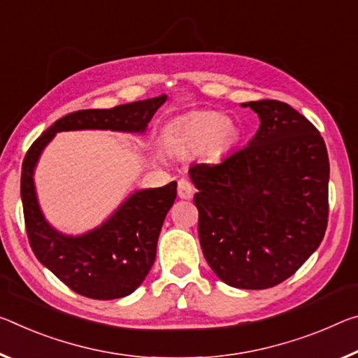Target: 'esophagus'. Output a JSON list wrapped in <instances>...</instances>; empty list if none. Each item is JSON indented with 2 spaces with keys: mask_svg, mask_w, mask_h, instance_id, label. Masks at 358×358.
I'll list each match as a JSON object with an SVG mask.
<instances>
[{
  "mask_svg": "<svg viewBox=\"0 0 358 358\" xmlns=\"http://www.w3.org/2000/svg\"><path fill=\"white\" fill-rule=\"evenodd\" d=\"M192 191H194V188H192L191 181L188 178L178 180V196L181 199H189L192 196Z\"/></svg>",
  "mask_w": 358,
  "mask_h": 358,
  "instance_id": "esophagus-1",
  "label": "esophagus"
}]
</instances>
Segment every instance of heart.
Returning a JSON list of instances; mask_svg holds the SVG:
<instances>
[{"mask_svg": "<svg viewBox=\"0 0 358 358\" xmlns=\"http://www.w3.org/2000/svg\"><path fill=\"white\" fill-rule=\"evenodd\" d=\"M236 137L234 126L218 113H197L170 130L169 145L175 151L192 152L206 148L213 155L228 150Z\"/></svg>", "mask_w": 358, "mask_h": 358, "instance_id": "b5f03b06", "label": "heart"}]
</instances>
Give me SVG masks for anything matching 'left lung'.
<instances>
[{
    "label": "left lung",
    "instance_id": "left-lung-1",
    "mask_svg": "<svg viewBox=\"0 0 358 358\" xmlns=\"http://www.w3.org/2000/svg\"><path fill=\"white\" fill-rule=\"evenodd\" d=\"M259 129L220 164H194L199 241L210 268L236 288L287 280L325 236L330 162L309 119L279 100L243 103Z\"/></svg>",
    "mask_w": 358,
    "mask_h": 358
}]
</instances>
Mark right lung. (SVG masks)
<instances>
[{"mask_svg":"<svg viewBox=\"0 0 358 358\" xmlns=\"http://www.w3.org/2000/svg\"><path fill=\"white\" fill-rule=\"evenodd\" d=\"M166 101V95L110 110H79L55 121L28 148L22 164L20 196L25 229L35 257L78 294L92 299L127 296L155 264L159 232L177 197V181L162 188L137 191L100 228L81 237H68L44 221L38 207L33 169L44 146L57 132L110 129L143 132Z\"/></svg>","mask_w":358,"mask_h":358,"instance_id":"right-lung-1","label":"right lung"}]
</instances>
